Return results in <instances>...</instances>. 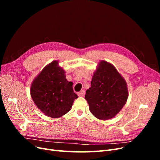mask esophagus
<instances>
[{
  "mask_svg": "<svg viewBox=\"0 0 160 160\" xmlns=\"http://www.w3.org/2000/svg\"><path fill=\"white\" fill-rule=\"evenodd\" d=\"M78 95L79 96H80V97H83V96H84V95H85V91L84 90H81V91H79L78 93Z\"/></svg>",
  "mask_w": 160,
  "mask_h": 160,
  "instance_id": "1",
  "label": "esophagus"
}]
</instances>
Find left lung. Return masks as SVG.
<instances>
[{
    "label": "left lung",
    "instance_id": "left-lung-1",
    "mask_svg": "<svg viewBox=\"0 0 160 160\" xmlns=\"http://www.w3.org/2000/svg\"><path fill=\"white\" fill-rule=\"evenodd\" d=\"M91 85L85 95L91 113L101 120L114 118L128 98L125 79L112 64L102 60L97 66Z\"/></svg>",
    "mask_w": 160,
    "mask_h": 160
}]
</instances>
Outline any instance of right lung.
<instances>
[{
    "label": "right lung",
    "mask_w": 160,
    "mask_h": 160,
    "mask_svg": "<svg viewBox=\"0 0 160 160\" xmlns=\"http://www.w3.org/2000/svg\"><path fill=\"white\" fill-rule=\"evenodd\" d=\"M55 60L47 65L33 79L31 95L37 108L47 117L59 118L71 110L78 98L72 82L66 79L65 71Z\"/></svg>",
    "instance_id": "obj_1"
}]
</instances>
